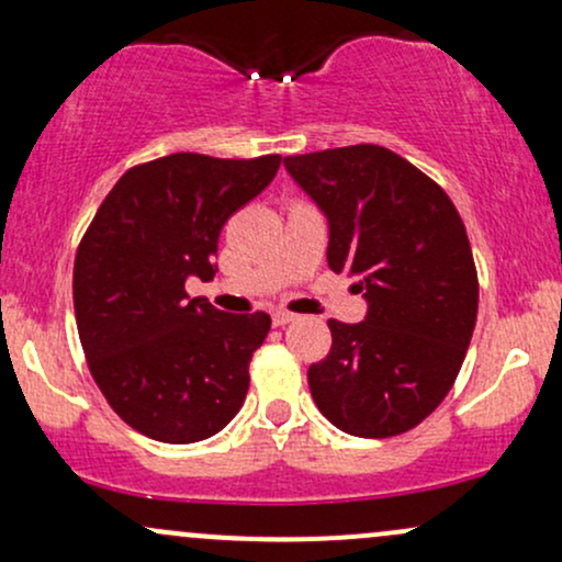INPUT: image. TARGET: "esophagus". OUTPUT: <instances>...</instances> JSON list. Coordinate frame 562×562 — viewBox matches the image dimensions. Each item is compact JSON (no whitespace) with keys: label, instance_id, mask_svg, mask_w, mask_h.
I'll return each mask as SVG.
<instances>
[{"label":"esophagus","instance_id":"obj_1","mask_svg":"<svg viewBox=\"0 0 562 562\" xmlns=\"http://www.w3.org/2000/svg\"><path fill=\"white\" fill-rule=\"evenodd\" d=\"M295 319V314H290V312H274L272 314V322L277 327H285V325H290V322Z\"/></svg>","mask_w":562,"mask_h":562}]
</instances>
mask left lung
I'll list each match as a JSON object with an SVG mask.
<instances>
[{
	"label": "left lung",
	"instance_id": "obj_1",
	"mask_svg": "<svg viewBox=\"0 0 562 562\" xmlns=\"http://www.w3.org/2000/svg\"><path fill=\"white\" fill-rule=\"evenodd\" d=\"M327 218V263L357 277L367 314L330 319L333 348L308 367L314 404L335 428L389 438L443 402L479 314L465 224L447 192L380 145L282 160Z\"/></svg>",
	"mask_w": 562,
	"mask_h": 562
}]
</instances>
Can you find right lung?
Listing matches in <instances>:
<instances>
[{"label":"right lung","mask_w":562,"mask_h":562,"mask_svg":"<svg viewBox=\"0 0 562 562\" xmlns=\"http://www.w3.org/2000/svg\"><path fill=\"white\" fill-rule=\"evenodd\" d=\"M280 160L173 153L128 169L97 209L74 263L76 325L102 396L142 436L203 441L240 412L272 317L218 312L184 282L216 274L224 222Z\"/></svg>","instance_id":"obj_1"}]
</instances>
